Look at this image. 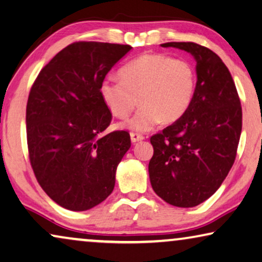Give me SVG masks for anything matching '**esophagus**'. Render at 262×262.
<instances>
[{
  "instance_id": "esophagus-1",
  "label": "esophagus",
  "mask_w": 262,
  "mask_h": 262,
  "mask_svg": "<svg viewBox=\"0 0 262 262\" xmlns=\"http://www.w3.org/2000/svg\"><path fill=\"white\" fill-rule=\"evenodd\" d=\"M143 139H144L143 135L139 134V133H134V132L130 133V140H132L133 143H136V142H139V141H142Z\"/></svg>"
}]
</instances>
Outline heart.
Returning <instances> with one entry per match:
<instances>
[{"instance_id":"obj_1","label":"heart","mask_w":262,"mask_h":262,"mask_svg":"<svg viewBox=\"0 0 262 262\" xmlns=\"http://www.w3.org/2000/svg\"><path fill=\"white\" fill-rule=\"evenodd\" d=\"M195 85L196 75L189 61L165 54H144L120 69V79L106 77L100 84V94L119 119L126 118L138 102L141 103L122 126L148 132L161 121L171 123L182 118L193 101Z\"/></svg>"}]
</instances>
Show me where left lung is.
I'll list each match as a JSON object with an SVG mask.
<instances>
[{
  "instance_id": "obj_1",
  "label": "left lung",
  "mask_w": 262,
  "mask_h": 262,
  "mask_svg": "<svg viewBox=\"0 0 262 262\" xmlns=\"http://www.w3.org/2000/svg\"><path fill=\"white\" fill-rule=\"evenodd\" d=\"M161 47L189 53L196 62V85L182 118L150 138L148 171L154 192L167 204L195 207L216 192L236 156L243 109L228 68L215 53L194 42Z\"/></svg>"
}]
</instances>
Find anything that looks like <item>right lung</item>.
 <instances>
[{
    "instance_id": "right-lung-1",
    "label": "right lung",
    "mask_w": 262,
    "mask_h": 262,
    "mask_svg": "<svg viewBox=\"0 0 262 262\" xmlns=\"http://www.w3.org/2000/svg\"><path fill=\"white\" fill-rule=\"evenodd\" d=\"M128 45L75 42L45 66L27 103V142L37 182L57 205L91 209L111 195L130 148L126 130L104 134L112 113L100 84Z\"/></svg>"
}]
</instances>
